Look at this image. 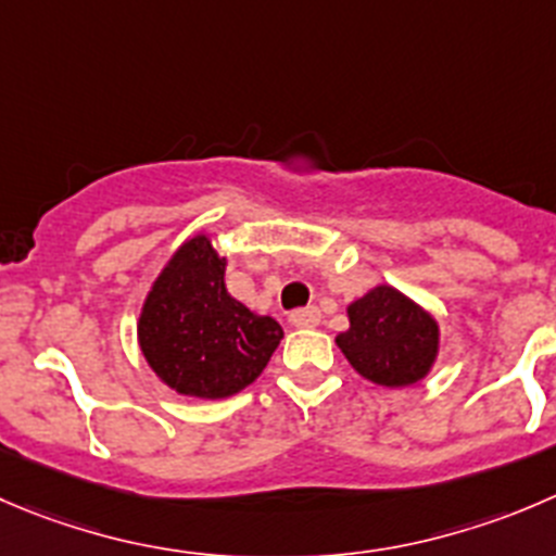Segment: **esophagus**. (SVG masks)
Instances as JSON below:
<instances>
[{
    "mask_svg": "<svg viewBox=\"0 0 556 556\" xmlns=\"http://www.w3.org/2000/svg\"><path fill=\"white\" fill-rule=\"evenodd\" d=\"M317 323H320V309H317V306H306V309L290 312V326L315 328Z\"/></svg>",
    "mask_w": 556,
    "mask_h": 556,
    "instance_id": "34e87169",
    "label": "esophagus"
}]
</instances>
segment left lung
Here are the masks:
<instances>
[{"label":"left lung","instance_id":"left-lung-1","mask_svg":"<svg viewBox=\"0 0 556 556\" xmlns=\"http://www.w3.org/2000/svg\"><path fill=\"white\" fill-rule=\"evenodd\" d=\"M348 320V331L337 333L339 350L375 386H415L438 364L440 323L391 285H375L350 301Z\"/></svg>","mask_w":556,"mask_h":556}]
</instances>
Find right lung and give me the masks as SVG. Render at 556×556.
Returning <instances> with one entry per match:
<instances>
[{"instance_id": "1", "label": "right lung", "mask_w": 556, "mask_h": 556, "mask_svg": "<svg viewBox=\"0 0 556 556\" xmlns=\"http://www.w3.org/2000/svg\"><path fill=\"white\" fill-rule=\"evenodd\" d=\"M228 257L195 233L168 257L138 315V344L154 375L181 396L228 399L261 377L282 326L225 288Z\"/></svg>"}]
</instances>
